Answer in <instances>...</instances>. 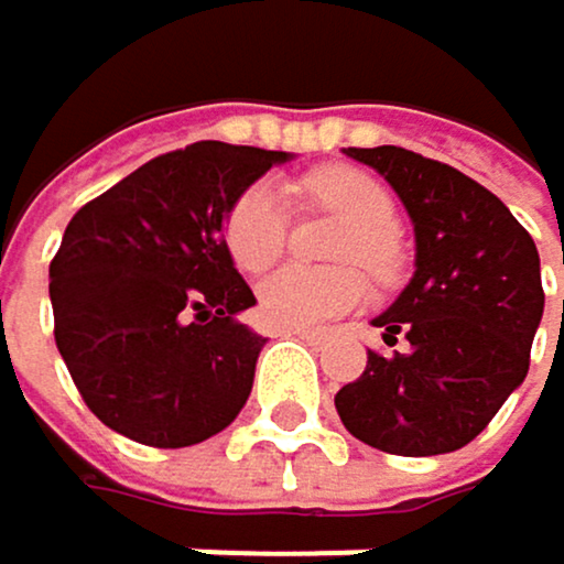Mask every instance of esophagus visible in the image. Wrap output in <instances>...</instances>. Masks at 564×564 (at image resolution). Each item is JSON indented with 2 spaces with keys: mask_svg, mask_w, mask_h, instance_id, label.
I'll use <instances>...</instances> for the list:
<instances>
[{
  "mask_svg": "<svg viewBox=\"0 0 564 564\" xmlns=\"http://www.w3.org/2000/svg\"><path fill=\"white\" fill-rule=\"evenodd\" d=\"M289 337H299V340H306V344H323L326 333L323 329H289Z\"/></svg>",
  "mask_w": 564,
  "mask_h": 564,
  "instance_id": "1",
  "label": "esophagus"
}]
</instances>
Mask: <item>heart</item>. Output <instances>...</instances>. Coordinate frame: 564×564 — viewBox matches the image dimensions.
<instances>
[{"instance_id": "heart-1", "label": "heart", "mask_w": 564, "mask_h": 564, "mask_svg": "<svg viewBox=\"0 0 564 564\" xmlns=\"http://www.w3.org/2000/svg\"><path fill=\"white\" fill-rule=\"evenodd\" d=\"M303 193L316 204L337 210L354 224L340 258L360 261L378 279L394 272V224L398 210L391 193L354 166H329L303 183ZM289 207L272 183H251L224 214V245L245 275L272 269L285 251ZM371 285L357 269H282L258 289V313L279 329H310L333 316H344L367 303Z\"/></svg>"}]
</instances>
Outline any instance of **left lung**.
I'll use <instances>...</instances> for the list:
<instances>
[{"label":"left lung","mask_w":564,"mask_h":564,"mask_svg":"<svg viewBox=\"0 0 564 564\" xmlns=\"http://www.w3.org/2000/svg\"><path fill=\"white\" fill-rule=\"evenodd\" d=\"M375 166L415 220V279L375 319L384 344L337 391L350 435L391 456H438L473 443L531 364L544 289L531 235L487 186L425 155L347 149ZM564 323V299H562Z\"/></svg>","instance_id":"1"}]
</instances>
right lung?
<instances>
[{"label": "right lung", "instance_id": "1", "mask_svg": "<svg viewBox=\"0 0 564 564\" xmlns=\"http://www.w3.org/2000/svg\"><path fill=\"white\" fill-rule=\"evenodd\" d=\"M285 152L193 142L87 200L50 261L54 340L108 429L183 449L227 429L265 340L224 245V214Z\"/></svg>", "mask_w": 564, "mask_h": 564}]
</instances>
